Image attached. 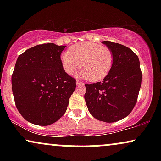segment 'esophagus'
I'll return each instance as SVG.
<instances>
[{
  "label": "esophagus",
  "mask_w": 161,
  "mask_h": 161,
  "mask_svg": "<svg viewBox=\"0 0 161 161\" xmlns=\"http://www.w3.org/2000/svg\"><path fill=\"white\" fill-rule=\"evenodd\" d=\"M76 85L77 86H82V85H84V83L80 80H76Z\"/></svg>",
  "instance_id": "obj_1"
}]
</instances>
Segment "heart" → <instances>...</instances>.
I'll list each match as a JSON object with an SVG mask.
<instances>
[{
	"label": "heart",
	"instance_id": "1",
	"mask_svg": "<svg viewBox=\"0 0 161 161\" xmlns=\"http://www.w3.org/2000/svg\"><path fill=\"white\" fill-rule=\"evenodd\" d=\"M114 61V55L110 47L89 42L72 46L61 56L63 68L67 74H73L80 66L81 75L90 81L104 79L110 73Z\"/></svg>",
	"mask_w": 161,
	"mask_h": 161
}]
</instances>
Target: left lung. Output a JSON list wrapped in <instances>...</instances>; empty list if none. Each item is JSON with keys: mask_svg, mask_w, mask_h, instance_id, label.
Segmentation results:
<instances>
[{"mask_svg": "<svg viewBox=\"0 0 161 161\" xmlns=\"http://www.w3.org/2000/svg\"><path fill=\"white\" fill-rule=\"evenodd\" d=\"M102 43L112 50L114 64L103 81L85 85V100L95 119L114 123L126 117L136 106L142 73L138 57L130 48L109 41Z\"/></svg>", "mask_w": 161, "mask_h": 161, "instance_id": "1", "label": "left lung"}]
</instances>
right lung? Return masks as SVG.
Here are the masks:
<instances>
[{"label": "right lung", "mask_w": 161, "mask_h": 161, "mask_svg": "<svg viewBox=\"0 0 161 161\" xmlns=\"http://www.w3.org/2000/svg\"><path fill=\"white\" fill-rule=\"evenodd\" d=\"M65 47L42 44L18 57L12 91L18 111L29 123L48 125L65 114L76 86L63 68L60 54Z\"/></svg>", "instance_id": "1"}]
</instances>
